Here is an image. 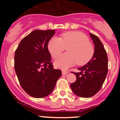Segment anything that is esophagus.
Wrapping results in <instances>:
<instances>
[{"label":"esophagus","instance_id":"esophagus-1","mask_svg":"<svg viewBox=\"0 0 120 120\" xmlns=\"http://www.w3.org/2000/svg\"><path fill=\"white\" fill-rule=\"evenodd\" d=\"M68 73V71H64V70H63L62 71V74L63 75H67Z\"/></svg>","mask_w":120,"mask_h":120}]
</instances>
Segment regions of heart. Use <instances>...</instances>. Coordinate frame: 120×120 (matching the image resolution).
<instances>
[{
    "label": "heart",
    "mask_w": 120,
    "mask_h": 120,
    "mask_svg": "<svg viewBox=\"0 0 120 120\" xmlns=\"http://www.w3.org/2000/svg\"><path fill=\"white\" fill-rule=\"evenodd\" d=\"M65 47L68 52L55 61V66L61 69H67L76 62L79 65H85L94 54V48L88 37L80 32H67L61 35V38H52L48 43V50L54 59L58 58Z\"/></svg>",
    "instance_id": "b5f03b06"
}]
</instances>
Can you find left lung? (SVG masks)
<instances>
[{
	"instance_id": "obj_1",
	"label": "left lung",
	"mask_w": 120,
	"mask_h": 120,
	"mask_svg": "<svg viewBox=\"0 0 120 120\" xmlns=\"http://www.w3.org/2000/svg\"><path fill=\"white\" fill-rule=\"evenodd\" d=\"M94 44V54L91 61L79 68V73H74L76 76L75 82L70 87L76 96L88 98L94 96L102 86L108 70V59L103 44L98 37L90 33Z\"/></svg>"
}]
</instances>
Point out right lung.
Returning a JSON list of instances; mask_svg holds the SVG:
<instances>
[{
    "label": "right lung",
    "instance_id": "right-lung-1",
    "mask_svg": "<svg viewBox=\"0 0 120 120\" xmlns=\"http://www.w3.org/2000/svg\"><path fill=\"white\" fill-rule=\"evenodd\" d=\"M55 30H35L19 44L14 68L24 91L31 97L43 98L52 93L62 72L53 68L48 43Z\"/></svg>",
    "mask_w": 120,
    "mask_h": 120
}]
</instances>
